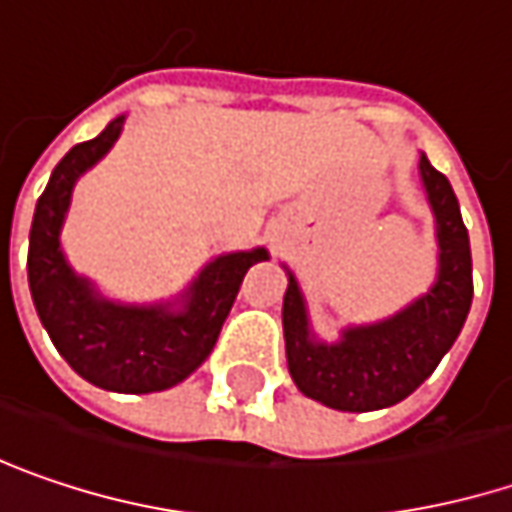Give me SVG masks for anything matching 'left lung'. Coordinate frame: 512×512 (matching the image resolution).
<instances>
[{
    "label": "left lung",
    "mask_w": 512,
    "mask_h": 512,
    "mask_svg": "<svg viewBox=\"0 0 512 512\" xmlns=\"http://www.w3.org/2000/svg\"><path fill=\"white\" fill-rule=\"evenodd\" d=\"M420 185L435 214L437 272L432 286L400 313L374 324H347L336 342L310 327L304 292L286 269V365L298 391L336 411L397 406L417 391L455 345L472 304V255L458 196L420 153Z\"/></svg>",
    "instance_id": "8db88e82"
}]
</instances>
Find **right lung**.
Listing matches in <instances>:
<instances>
[{"label":"right lung","mask_w":512,"mask_h":512,"mask_svg":"<svg viewBox=\"0 0 512 512\" xmlns=\"http://www.w3.org/2000/svg\"><path fill=\"white\" fill-rule=\"evenodd\" d=\"M127 115L92 141L75 144L54 167L37 199L28 237V286L57 353L86 382L118 394H153L194 374L217 345L246 272L269 260L263 246L208 260L176 298L124 304L106 298L66 260L60 234L77 179L112 150Z\"/></svg>","instance_id":"add662e5"}]
</instances>
